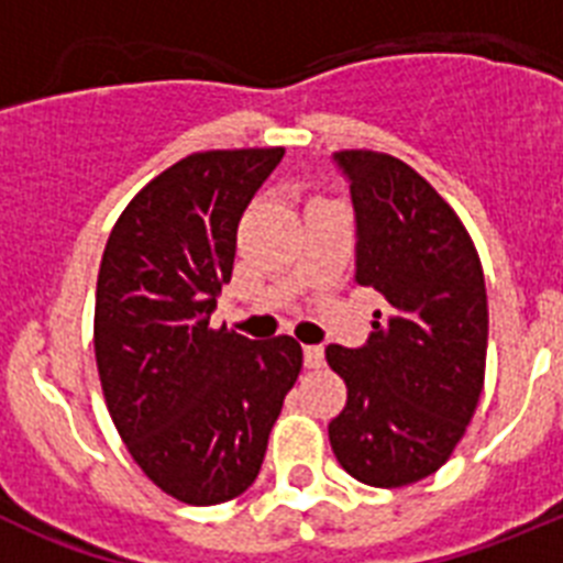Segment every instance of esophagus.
Here are the masks:
<instances>
[{
	"label": "esophagus",
	"mask_w": 563,
	"mask_h": 563,
	"mask_svg": "<svg viewBox=\"0 0 563 563\" xmlns=\"http://www.w3.org/2000/svg\"><path fill=\"white\" fill-rule=\"evenodd\" d=\"M307 369H321L324 366V346H305Z\"/></svg>",
	"instance_id": "1"
}]
</instances>
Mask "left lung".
<instances>
[{"label": "left lung", "instance_id": "obj_1", "mask_svg": "<svg viewBox=\"0 0 563 563\" xmlns=\"http://www.w3.org/2000/svg\"><path fill=\"white\" fill-rule=\"evenodd\" d=\"M357 220L355 285L386 310L361 350L327 346L346 383L330 445L350 476L402 487L440 471L485 386L487 292L479 253L454 208L409 163L343 148Z\"/></svg>", "mask_w": 563, "mask_h": 563}]
</instances>
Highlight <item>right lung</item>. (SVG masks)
Segmentation results:
<instances>
[{"mask_svg":"<svg viewBox=\"0 0 563 563\" xmlns=\"http://www.w3.org/2000/svg\"><path fill=\"white\" fill-rule=\"evenodd\" d=\"M285 148L194 152L114 222L96 290V363L109 417L143 474L186 505L245 494L301 372L296 338L213 330L236 228Z\"/></svg>","mask_w":563,"mask_h":563,"instance_id":"obj_1","label":"right lung"}]
</instances>
